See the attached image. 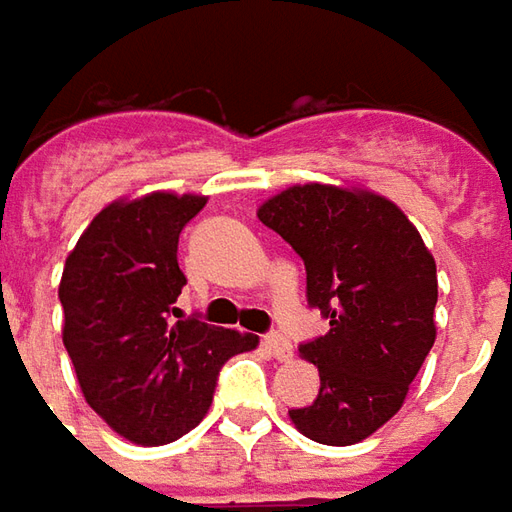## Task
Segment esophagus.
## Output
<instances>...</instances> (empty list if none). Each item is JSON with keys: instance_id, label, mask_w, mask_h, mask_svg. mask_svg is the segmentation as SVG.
<instances>
[{"instance_id": "1", "label": "esophagus", "mask_w": 512, "mask_h": 512, "mask_svg": "<svg viewBox=\"0 0 512 512\" xmlns=\"http://www.w3.org/2000/svg\"><path fill=\"white\" fill-rule=\"evenodd\" d=\"M264 347H267L270 355L278 358V361H289V358H292V342H289L286 336H281V333H270V336H264Z\"/></svg>"}]
</instances>
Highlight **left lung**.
Here are the masks:
<instances>
[{"label":"left lung","instance_id":"1","mask_svg":"<svg viewBox=\"0 0 512 512\" xmlns=\"http://www.w3.org/2000/svg\"><path fill=\"white\" fill-rule=\"evenodd\" d=\"M256 215L303 259L308 303L331 322L300 344L320 394L289 419L317 444H358L400 411L436 342V259L400 206L364 187L295 184Z\"/></svg>","mask_w":512,"mask_h":512}]
</instances>
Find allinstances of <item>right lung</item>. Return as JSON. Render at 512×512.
<instances>
[{
	"instance_id": "add662e5",
	"label": "right lung",
	"mask_w": 512,
	"mask_h": 512,
	"mask_svg": "<svg viewBox=\"0 0 512 512\" xmlns=\"http://www.w3.org/2000/svg\"><path fill=\"white\" fill-rule=\"evenodd\" d=\"M206 206L198 192L118 198L90 220L60 278L63 344L93 411L132 444L190 433L212 405L220 366L259 336L170 320L187 278L179 234Z\"/></svg>"
}]
</instances>
